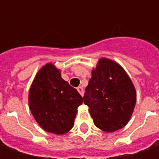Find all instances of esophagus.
<instances>
[{"label":"esophagus","mask_w":159,"mask_h":159,"mask_svg":"<svg viewBox=\"0 0 159 159\" xmlns=\"http://www.w3.org/2000/svg\"><path fill=\"white\" fill-rule=\"evenodd\" d=\"M77 91H78L80 94H81V95L83 96V93H84V91H83V88H82V87H78V88H77Z\"/></svg>","instance_id":"1"}]
</instances>
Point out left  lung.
I'll list each match as a JSON object with an SVG mask.
<instances>
[{"label":"left lung","mask_w":159,"mask_h":159,"mask_svg":"<svg viewBox=\"0 0 159 159\" xmlns=\"http://www.w3.org/2000/svg\"><path fill=\"white\" fill-rule=\"evenodd\" d=\"M83 102L96 127L114 132L126 125L132 116L136 92L121 66L111 59H100L85 89Z\"/></svg>","instance_id":"obj_1"}]
</instances>
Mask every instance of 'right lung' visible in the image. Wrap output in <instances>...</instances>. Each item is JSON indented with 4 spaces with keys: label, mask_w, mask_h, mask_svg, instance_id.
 Here are the masks:
<instances>
[{
    "label": "right lung",
    "mask_w": 159,
    "mask_h": 159,
    "mask_svg": "<svg viewBox=\"0 0 159 159\" xmlns=\"http://www.w3.org/2000/svg\"><path fill=\"white\" fill-rule=\"evenodd\" d=\"M83 97L66 82L52 64L36 74L29 92V106L40 126L49 133L63 134L72 129Z\"/></svg>",
    "instance_id": "obj_1"
}]
</instances>
